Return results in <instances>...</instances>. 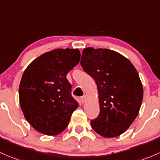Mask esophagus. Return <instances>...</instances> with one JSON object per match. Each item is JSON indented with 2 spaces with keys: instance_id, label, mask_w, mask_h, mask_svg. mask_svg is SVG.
<instances>
[{
  "instance_id": "obj_1",
  "label": "esophagus",
  "mask_w": 160,
  "mask_h": 160,
  "mask_svg": "<svg viewBox=\"0 0 160 160\" xmlns=\"http://www.w3.org/2000/svg\"><path fill=\"white\" fill-rule=\"evenodd\" d=\"M86 100H87V97L86 96H82V98H81V101H82V103H85Z\"/></svg>"
}]
</instances>
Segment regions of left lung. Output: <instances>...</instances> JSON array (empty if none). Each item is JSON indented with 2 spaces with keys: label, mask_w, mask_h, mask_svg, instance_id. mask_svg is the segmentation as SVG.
<instances>
[{
  "label": "left lung",
  "mask_w": 160,
  "mask_h": 160,
  "mask_svg": "<svg viewBox=\"0 0 160 160\" xmlns=\"http://www.w3.org/2000/svg\"><path fill=\"white\" fill-rule=\"evenodd\" d=\"M81 65L96 82L100 114L91 128L103 138L119 136L136 119L143 89L139 75L128 59L109 49L85 48Z\"/></svg>",
  "instance_id": "left-lung-1"
}]
</instances>
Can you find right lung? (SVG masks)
<instances>
[{
  "instance_id": "add662e5",
  "label": "right lung",
  "mask_w": 160,
  "mask_h": 160,
  "mask_svg": "<svg viewBox=\"0 0 160 160\" xmlns=\"http://www.w3.org/2000/svg\"><path fill=\"white\" fill-rule=\"evenodd\" d=\"M80 57L78 49L58 48L37 57L25 69L19 103L27 122L40 133L60 134L78 108L66 75L78 64Z\"/></svg>"
}]
</instances>
